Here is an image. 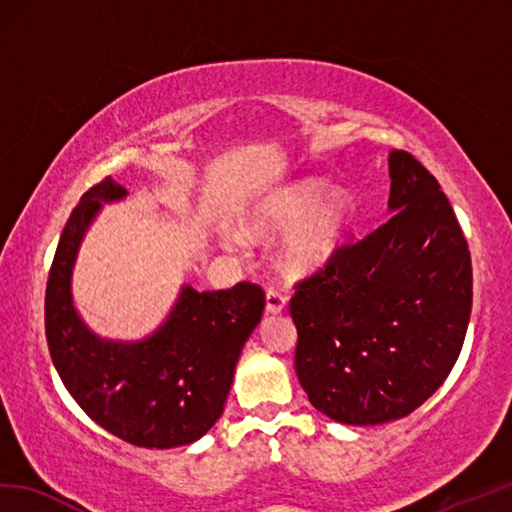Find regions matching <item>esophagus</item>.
<instances>
[{"mask_svg":"<svg viewBox=\"0 0 512 512\" xmlns=\"http://www.w3.org/2000/svg\"><path fill=\"white\" fill-rule=\"evenodd\" d=\"M285 303H288V296L283 292L270 288L266 292V314H281L285 310Z\"/></svg>","mask_w":512,"mask_h":512,"instance_id":"obj_1","label":"esophagus"}]
</instances>
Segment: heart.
I'll return each mask as SVG.
<instances>
[{
  "label": "heart",
  "mask_w": 512,
  "mask_h": 512,
  "mask_svg": "<svg viewBox=\"0 0 512 512\" xmlns=\"http://www.w3.org/2000/svg\"><path fill=\"white\" fill-rule=\"evenodd\" d=\"M353 220V200L342 189H327L323 183L307 181L285 187L270 196L251 220L255 231L277 233L294 229L285 237L283 257L296 272H310L338 253ZM235 246L244 244V237L233 235Z\"/></svg>",
  "instance_id": "1"
}]
</instances>
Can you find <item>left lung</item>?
I'll return each instance as SVG.
<instances>
[{"instance_id": "obj_1", "label": "left lung", "mask_w": 512, "mask_h": 512, "mask_svg": "<svg viewBox=\"0 0 512 512\" xmlns=\"http://www.w3.org/2000/svg\"><path fill=\"white\" fill-rule=\"evenodd\" d=\"M395 211L294 283V368L312 406L349 425L408 417L454 368L467 336L471 253L441 185L390 152Z\"/></svg>"}]
</instances>
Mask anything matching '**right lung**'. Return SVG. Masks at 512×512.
I'll use <instances>...</instances> for the list:
<instances>
[{
    "mask_svg": "<svg viewBox=\"0 0 512 512\" xmlns=\"http://www.w3.org/2000/svg\"><path fill=\"white\" fill-rule=\"evenodd\" d=\"M122 196L126 189L106 176L71 211L47 277L45 338L65 388L89 419L135 447L170 449L198 441L220 419L266 294L251 281L218 292L185 285L148 340L93 336L71 303V268L100 200Z\"/></svg>",
    "mask_w": 512,
    "mask_h": 512,
    "instance_id": "obj_1",
    "label": "right lung"
}]
</instances>
